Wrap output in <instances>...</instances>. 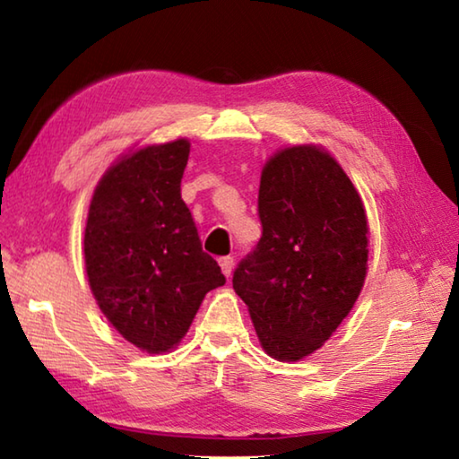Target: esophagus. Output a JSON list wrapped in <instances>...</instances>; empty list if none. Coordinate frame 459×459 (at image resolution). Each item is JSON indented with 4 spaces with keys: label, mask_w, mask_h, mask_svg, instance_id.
I'll list each match as a JSON object with an SVG mask.
<instances>
[{
    "label": "esophagus",
    "mask_w": 459,
    "mask_h": 459,
    "mask_svg": "<svg viewBox=\"0 0 459 459\" xmlns=\"http://www.w3.org/2000/svg\"><path fill=\"white\" fill-rule=\"evenodd\" d=\"M219 265H221V269H222V273L227 275V277H230L232 267H235V259H232V257H221V259H219Z\"/></svg>",
    "instance_id": "34e87169"
}]
</instances>
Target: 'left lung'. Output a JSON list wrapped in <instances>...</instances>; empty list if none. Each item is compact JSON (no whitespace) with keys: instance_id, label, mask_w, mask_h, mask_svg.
Returning <instances> with one entry per match:
<instances>
[{"instance_id":"1","label":"left lung","mask_w":459,"mask_h":459,"mask_svg":"<svg viewBox=\"0 0 459 459\" xmlns=\"http://www.w3.org/2000/svg\"><path fill=\"white\" fill-rule=\"evenodd\" d=\"M263 235L232 273L261 346L277 360L317 351L359 299L368 238L362 200L316 145L275 153L261 174Z\"/></svg>"}]
</instances>
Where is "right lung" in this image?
I'll return each mask as SVG.
<instances>
[{
  "label": "right lung",
  "instance_id": "1",
  "mask_svg": "<svg viewBox=\"0 0 459 459\" xmlns=\"http://www.w3.org/2000/svg\"><path fill=\"white\" fill-rule=\"evenodd\" d=\"M186 139L143 147L99 182L84 263L100 312L123 338L166 352L188 332L204 295L227 283L182 200Z\"/></svg>",
  "mask_w": 459,
  "mask_h": 459
}]
</instances>
